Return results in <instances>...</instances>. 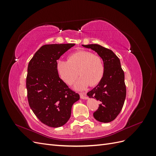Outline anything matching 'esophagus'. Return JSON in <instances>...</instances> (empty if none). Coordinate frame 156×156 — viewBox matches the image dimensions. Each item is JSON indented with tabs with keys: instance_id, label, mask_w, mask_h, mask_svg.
Returning <instances> with one entry per match:
<instances>
[{
	"instance_id": "34e87169",
	"label": "esophagus",
	"mask_w": 156,
	"mask_h": 156,
	"mask_svg": "<svg viewBox=\"0 0 156 156\" xmlns=\"http://www.w3.org/2000/svg\"><path fill=\"white\" fill-rule=\"evenodd\" d=\"M80 97H81V98L83 99V100H87L88 98L85 93H80Z\"/></svg>"
}]
</instances>
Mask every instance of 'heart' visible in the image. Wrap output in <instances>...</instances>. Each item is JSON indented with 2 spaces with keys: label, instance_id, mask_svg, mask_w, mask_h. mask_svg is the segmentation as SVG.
Wrapping results in <instances>:
<instances>
[{
  "label": "heart",
  "instance_id": "1",
  "mask_svg": "<svg viewBox=\"0 0 156 156\" xmlns=\"http://www.w3.org/2000/svg\"><path fill=\"white\" fill-rule=\"evenodd\" d=\"M56 69L61 79L68 84L75 82L79 73L81 75L75 85V88L80 90L89 85H96L105 72L104 64L100 56L83 50L70 55L68 60H58Z\"/></svg>",
  "mask_w": 156,
  "mask_h": 156
}]
</instances>
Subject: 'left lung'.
I'll list each match as a JSON object with an SVG mask.
<instances>
[{"instance_id":"1","label":"left lung","mask_w":156,"mask_h":156,"mask_svg":"<svg viewBox=\"0 0 156 156\" xmlns=\"http://www.w3.org/2000/svg\"><path fill=\"white\" fill-rule=\"evenodd\" d=\"M83 46L96 51L103 61V77L98 85L87 93V96L101 102L98 110L94 112V119L103 123L110 122L119 115L126 96L124 72L120 59L111 50L101 45L90 44Z\"/></svg>"}]
</instances>
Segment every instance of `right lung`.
<instances>
[{
	"label": "right lung",
	"instance_id": "add662e5",
	"mask_svg": "<svg viewBox=\"0 0 156 156\" xmlns=\"http://www.w3.org/2000/svg\"><path fill=\"white\" fill-rule=\"evenodd\" d=\"M75 45H44L28 66L26 86L29 106L37 119L49 127L66 123L73 104L80 98L59 77L56 69L57 60Z\"/></svg>",
	"mask_w": 156,
	"mask_h": 156
}]
</instances>
